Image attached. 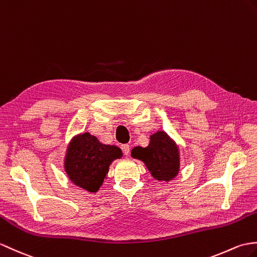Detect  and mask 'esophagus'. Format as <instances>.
<instances>
[{
  "label": "esophagus",
  "mask_w": 257,
  "mask_h": 257,
  "mask_svg": "<svg viewBox=\"0 0 257 257\" xmlns=\"http://www.w3.org/2000/svg\"><path fill=\"white\" fill-rule=\"evenodd\" d=\"M121 150L123 152L124 156H129V152H130V147L128 145H122L121 146Z\"/></svg>",
  "instance_id": "34e87169"
}]
</instances>
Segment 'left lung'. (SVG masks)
Wrapping results in <instances>:
<instances>
[{
	"mask_svg": "<svg viewBox=\"0 0 257 257\" xmlns=\"http://www.w3.org/2000/svg\"><path fill=\"white\" fill-rule=\"evenodd\" d=\"M131 157L142 161L151 175L159 182L169 183L180 172V148L164 130L152 134L146 148L135 147L131 150Z\"/></svg>",
	"mask_w": 257,
	"mask_h": 257,
	"instance_id": "1",
	"label": "left lung"
}]
</instances>
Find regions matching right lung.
<instances>
[{"label":"right lung","instance_id":"add662e5","mask_svg":"<svg viewBox=\"0 0 257 257\" xmlns=\"http://www.w3.org/2000/svg\"><path fill=\"white\" fill-rule=\"evenodd\" d=\"M121 158L120 148L103 145L95 136L81 133L70 140L63 166L75 186L88 193H96L107 178L112 161Z\"/></svg>","mask_w":257,"mask_h":257}]
</instances>
